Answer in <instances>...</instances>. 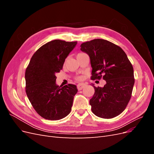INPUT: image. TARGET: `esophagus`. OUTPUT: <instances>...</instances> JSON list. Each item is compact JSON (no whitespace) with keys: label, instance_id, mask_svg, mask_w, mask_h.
Segmentation results:
<instances>
[{"label":"esophagus","instance_id":"esophagus-1","mask_svg":"<svg viewBox=\"0 0 154 154\" xmlns=\"http://www.w3.org/2000/svg\"><path fill=\"white\" fill-rule=\"evenodd\" d=\"M85 84H82V83H80V84H78L77 85V88L79 91H80V90H82L83 88L85 87Z\"/></svg>","mask_w":154,"mask_h":154}]
</instances>
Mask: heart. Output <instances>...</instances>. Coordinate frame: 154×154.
I'll return each mask as SVG.
<instances>
[{
  "label": "heart",
  "mask_w": 154,
  "mask_h": 154,
  "mask_svg": "<svg viewBox=\"0 0 154 154\" xmlns=\"http://www.w3.org/2000/svg\"><path fill=\"white\" fill-rule=\"evenodd\" d=\"M82 54V53H78V54ZM82 77H81V76H78L77 78H76V80H79V81H80V80H82Z\"/></svg>",
  "instance_id": "heart-1"
}]
</instances>
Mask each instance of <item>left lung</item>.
I'll list each match as a JSON object with an SVG mask.
<instances>
[{
  "label": "left lung",
  "mask_w": 154,
  "mask_h": 154,
  "mask_svg": "<svg viewBox=\"0 0 154 154\" xmlns=\"http://www.w3.org/2000/svg\"><path fill=\"white\" fill-rule=\"evenodd\" d=\"M81 50L90 57L92 80L103 78V87H95L90 100L92 112L97 117L110 119L126 109L134 85V69L119 46L103 39H94L81 44Z\"/></svg>",
  "instance_id": "obj_1"
}]
</instances>
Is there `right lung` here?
I'll return each instance as SVG.
<instances>
[{"label":"right lung","mask_w":154,"mask_h":154,"mask_svg":"<svg viewBox=\"0 0 154 154\" xmlns=\"http://www.w3.org/2000/svg\"><path fill=\"white\" fill-rule=\"evenodd\" d=\"M76 44L60 40L49 42L33 54L26 68V94L35 111L45 119L59 120L71 112L76 86L57 85L56 74L62 69Z\"/></svg>","instance_id":"obj_1"}]
</instances>
